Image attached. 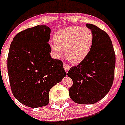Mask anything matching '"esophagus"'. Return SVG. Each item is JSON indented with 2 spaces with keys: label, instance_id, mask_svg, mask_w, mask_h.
Here are the masks:
<instances>
[{
  "label": "esophagus",
  "instance_id": "esophagus-1",
  "mask_svg": "<svg viewBox=\"0 0 125 125\" xmlns=\"http://www.w3.org/2000/svg\"><path fill=\"white\" fill-rule=\"evenodd\" d=\"M63 67H64V69H65V70L66 72H68L69 70H70V65H68L66 64V63H64V64H63Z\"/></svg>",
  "mask_w": 125,
  "mask_h": 125
}]
</instances>
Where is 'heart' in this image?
Masks as SVG:
<instances>
[{
  "label": "heart",
  "mask_w": 125,
  "mask_h": 125,
  "mask_svg": "<svg viewBox=\"0 0 125 125\" xmlns=\"http://www.w3.org/2000/svg\"><path fill=\"white\" fill-rule=\"evenodd\" d=\"M94 36L91 29L82 27H69L54 35L51 48L57 55L65 51L66 58L72 64H79L89 54Z\"/></svg>",
  "instance_id": "obj_1"
}]
</instances>
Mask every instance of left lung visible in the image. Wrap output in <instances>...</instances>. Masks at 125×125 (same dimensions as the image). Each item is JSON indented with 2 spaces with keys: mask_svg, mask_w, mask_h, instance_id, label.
I'll return each instance as SVG.
<instances>
[{
  "mask_svg": "<svg viewBox=\"0 0 125 125\" xmlns=\"http://www.w3.org/2000/svg\"><path fill=\"white\" fill-rule=\"evenodd\" d=\"M94 33V43L89 54L67 73L73 85L70 97L79 104H94L109 92L113 83L115 54L108 34L96 25L86 24Z\"/></svg>",
  "mask_w": 125,
  "mask_h": 125,
  "instance_id": "obj_1",
  "label": "left lung"
}]
</instances>
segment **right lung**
<instances>
[{"label": "right lung", "mask_w": 125, "mask_h": 125, "mask_svg": "<svg viewBox=\"0 0 125 125\" xmlns=\"http://www.w3.org/2000/svg\"><path fill=\"white\" fill-rule=\"evenodd\" d=\"M51 32L46 25L27 29L16 35L10 47L8 72L12 92L30 108L48 105L51 89L67 75L62 62L51 56Z\"/></svg>", "instance_id": "1"}]
</instances>
